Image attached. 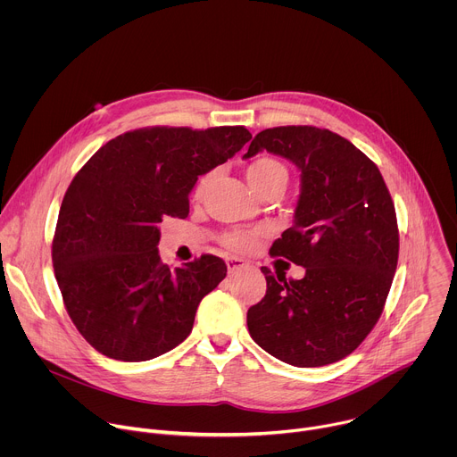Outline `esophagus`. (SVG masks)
I'll return each instance as SVG.
<instances>
[{
    "mask_svg": "<svg viewBox=\"0 0 457 457\" xmlns=\"http://www.w3.org/2000/svg\"><path fill=\"white\" fill-rule=\"evenodd\" d=\"M226 266H228V271H229V273H235V271L245 268L247 264H245V260H242V258H238V256H228V258H226Z\"/></svg>",
    "mask_w": 457,
    "mask_h": 457,
    "instance_id": "34e87169",
    "label": "esophagus"
}]
</instances>
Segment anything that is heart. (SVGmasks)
Listing matches in <instances>:
<instances>
[{
	"label": "heart",
	"mask_w": 457,
	"mask_h": 457,
	"mask_svg": "<svg viewBox=\"0 0 457 457\" xmlns=\"http://www.w3.org/2000/svg\"><path fill=\"white\" fill-rule=\"evenodd\" d=\"M213 177H215V171H208L199 179L197 186H195V197L197 199L203 197L210 182L213 180ZM245 177H247L249 186L258 195H262L275 187L284 189L287 184V179H289V171L280 161H277L273 157H260L245 168ZM256 240H258L256 231H231V233L224 235V238H222L224 245L233 251H249L254 247Z\"/></svg>",
	"instance_id": "1"
}]
</instances>
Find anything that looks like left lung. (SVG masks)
Masks as SVG:
<instances>
[{
    "instance_id": "1",
    "label": "left lung",
    "mask_w": 457,
    "mask_h": 457,
    "mask_svg": "<svg viewBox=\"0 0 457 457\" xmlns=\"http://www.w3.org/2000/svg\"><path fill=\"white\" fill-rule=\"evenodd\" d=\"M262 150L302 173L295 222L270 253L305 268V275L287 280L262 268L268 291L249 307L247 329L289 365H329L349 356L381 316L398 266L395 203L378 166L329 129L268 128L244 157Z\"/></svg>"
}]
</instances>
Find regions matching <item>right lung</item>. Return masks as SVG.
I'll return each instance as SVG.
<instances>
[{"instance_id":"add662e5","label":"right lung","mask_w":457,"mask_h":457,"mask_svg":"<svg viewBox=\"0 0 457 457\" xmlns=\"http://www.w3.org/2000/svg\"><path fill=\"white\" fill-rule=\"evenodd\" d=\"M249 139L244 126L141 128L108 141L78 171L59 210L52 264L69 316L96 351L146 361L187 338L228 268L203 254L170 270L159 224L186 219L199 175Z\"/></svg>"}]
</instances>
